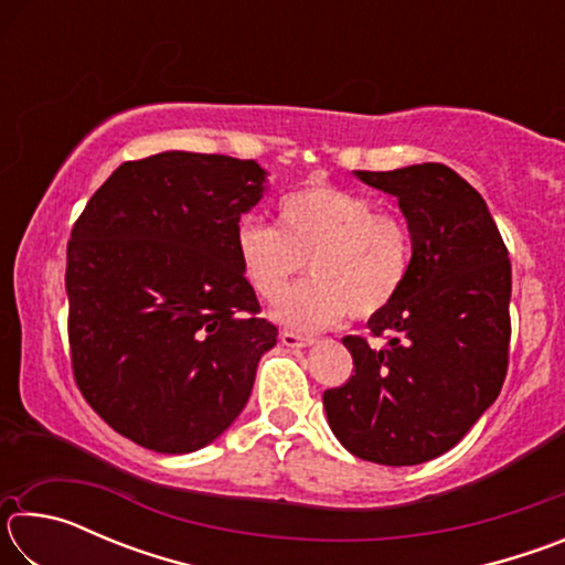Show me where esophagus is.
Wrapping results in <instances>:
<instances>
[{"label":"esophagus","instance_id":"1","mask_svg":"<svg viewBox=\"0 0 565 565\" xmlns=\"http://www.w3.org/2000/svg\"><path fill=\"white\" fill-rule=\"evenodd\" d=\"M281 343H284V347H289V349H306V347H311L313 339L301 337V333H294V331H284Z\"/></svg>","mask_w":565,"mask_h":565}]
</instances>
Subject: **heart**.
I'll use <instances>...</instances> for the list:
<instances>
[{"label": "heart", "mask_w": 565, "mask_h": 565, "mask_svg": "<svg viewBox=\"0 0 565 565\" xmlns=\"http://www.w3.org/2000/svg\"><path fill=\"white\" fill-rule=\"evenodd\" d=\"M236 259L264 301L279 299L309 260L312 281L285 292L274 319L294 331H321L349 313L371 319L386 311L408 281L414 246L404 216L356 191L309 184L276 204V226L238 224Z\"/></svg>", "instance_id": "obj_1"}]
</instances>
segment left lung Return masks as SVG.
I'll return each instance as SVG.
<instances>
[{"instance_id":"left-lung-1","label":"left lung","mask_w":565,"mask_h":565,"mask_svg":"<svg viewBox=\"0 0 565 565\" xmlns=\"http://www.w3.org/2000/svg\"><path fill=\"white\" fill-rule=\"evenodd\" d=\"M398 199L414 259L398 299L369 319L384 349L347 337L353 376L323 391L329 426L353 456L416 466L468 434L509 369L511 262L483 196L446 164L353 171Z\"/></svg>"}]
</instances>
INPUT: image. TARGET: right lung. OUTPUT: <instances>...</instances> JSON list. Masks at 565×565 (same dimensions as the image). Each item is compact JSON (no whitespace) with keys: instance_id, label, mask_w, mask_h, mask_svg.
Returning a JSON list of instances; mask_svg holds the SVG:
<instances>
[{"instance_id":"add662e5","label":"right lung","mask_w":565,"mask_h":565,"mask_svg":"<svg viewBox=\"0 0 565 565\" xmlns=\"http://www.w3.org/2000/svg\"><path fill=\"white\" fill-rule=\"evenodd\" d=\"M264 184L254 159L161 151L124 161L72 228L74 381L149 451L191 454L222 436L279 337L236 259L238 218Z\"/></svg>"}]
</instances>
